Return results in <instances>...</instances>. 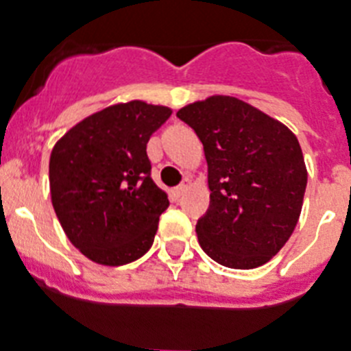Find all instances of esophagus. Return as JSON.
<instances>
[{"mask_svg":"<svg viewBox=\"0 0 351 351\" xmlns=\"http://www.w3.org/2000/svg\"><path fill=\"white\" fill-rule=\"evenodd\" d=\"M189 185H191V180H189V178H185V180L182 182V184L178 185V187H175V194H176V196H182V194H184L185 191H187V187H189Z\"/></svg>","mask_w":351,"mask_h":351,"instance_id":"obj_1","label":"esophagus"}]
</instances>
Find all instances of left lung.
Returning <instances> with one entry per match:
<instances>
[{"label": "left lung", "instance_id": "obj_1", "mask_svg": "<svg viewBox=\"0 0 351 351\" xmlns=\"http://www.w3.org/2000/svg\"><path fill=\"white\" fill-rule=\"evenodd\" d=\"M176 117L203 144L210 205L196 223L212 261L253 269L280 252L298 223L307 169L296 135L230 96L180 108Z\"/></svg>", "mask_w": 351, "mask_h": 351}]
</instances>
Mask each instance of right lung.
<instances>
[{"instance_id": "add662e5", "label": "right lung", "mask_w": 351, "mask_h": 351, "mask_svg": "<svg viewBox=\"0 0 351 351\" xmlns=\"http://www.w3.org/2000/svg\"><path fill=\"white\" fill-rule=\"evenodd\" d=\"M171 108L128 101L67 132L49 157L51 203L67 239L103 266H123L152 248L167 196L152 180L146 144Z\"/></svg>"}]
</instances>
